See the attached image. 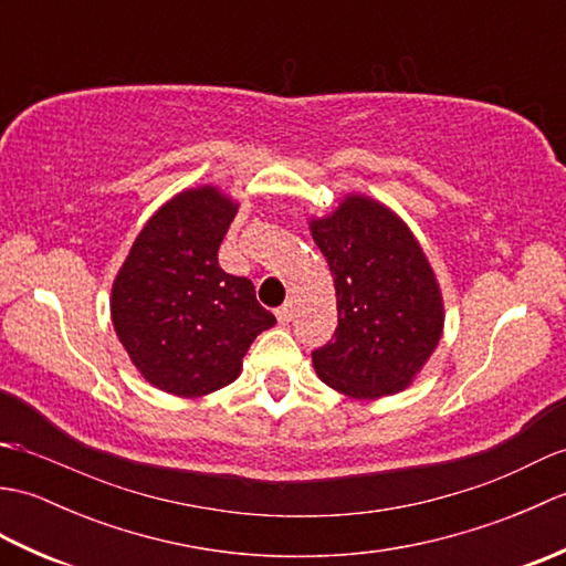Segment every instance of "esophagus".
<instances>
[{"label":"esophagus","instance_id":"obj_1","mask_svg":"<svg viewBox=\"0 0 566 566\" xmlns=\"http://www.w3.org/2000/svg\"><path fill=\"white\" fill-rule=\"evenodd\" d=\"M292 318H294V311H292L290 304H284V306L276 308V321H280L282 326H286V323H290Z\"/></svg>","mask_w":566,"mask_h":566}]
</instances>
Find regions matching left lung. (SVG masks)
I'll return each instance as SVG.
<instances>
[{
	"label": "left lung",
	"instance_id": "obj_1",
	"mask_svg": "<svg viewBox=\"0 0 566 566\" xmlns=\"http://www.w3.org/2000/svg\"><path fill=\"white\" fill-rule=\"evenodd\" d=\"M311 235L333 272L338 328L314 357L316 375L353 399L406 389L442 335V296L408 226L369 197H345Z\"/></svg>",
	"mask_w": 566,
	"mask_h": 566
}]
</instances>
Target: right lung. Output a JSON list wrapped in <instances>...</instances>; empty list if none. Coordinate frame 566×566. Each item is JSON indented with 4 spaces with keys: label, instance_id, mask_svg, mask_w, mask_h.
Returning <instances> with one entry per match:
<instances>
[{
    "label": "right lung",
    "instance_id": "obj_1",
    "mask_svg": "<svg viewBox=\"0 0 566 566\" xmlns=\"http://www.w3.org/2000/svg\"><path fill=\"white\" fill-rule=\"evenodd\" d=\"M235 211L216 187L182 191L138 233L114 280L118 340L167 394L195 399L231 384L252 340L276 323L248 276L219 268Z\"/></svg>",
    "mask_w": 566,
    "mask_h": 566
}]
</instances>
